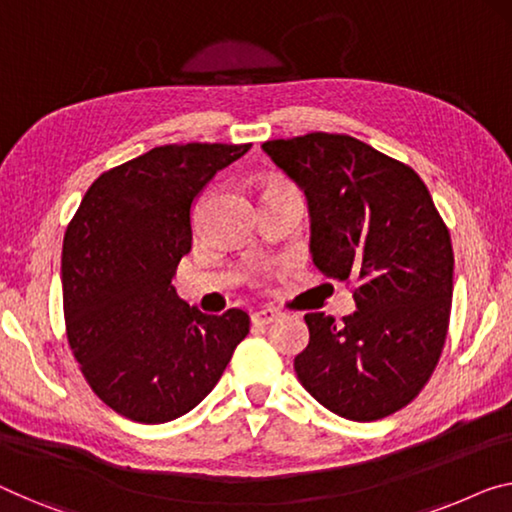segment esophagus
<instances>
[{
    "label": "esophagus",
    "mask_w": 512,
    "mask_h": 512,
    "mask_svg": "<svg viewBox=\"0 0 512 512\" xmlns=\"http://www.w3.org/2000/svg\"><path fill=\"white\" fill-rule=\"evenodd\" d=\"M282 317L280 310H273V308H264V310H257L253 315V322L255 324H273L278 322V319Z\"/></svg>",
    "instance_id": "34e87169"
}]
</instances>
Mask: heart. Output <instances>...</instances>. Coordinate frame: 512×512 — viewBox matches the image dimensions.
I'll use <instances>...</instances> for the list:
<instances>
[{"instance_id": "b5f03b06", "label": "heart", "mask_w": 512, "mask_h": 512, "mask_svg": "<svg viewBox=\"0 0 512 512\" xmlns=\"http://www.w3.org/2000/svg\"><path fill=\"white\" fill-rule=\"evenodd\" d=\"M278 186H282V183H278ZM271 188H276V186H271Z\"/></svg>"}]
</instances>
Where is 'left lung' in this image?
Returning <instances> with one entry per match:
<instances>
[{"mask_svg": "<svg viewBox=\"0 0 512 512\" xmlns=\"http://www.w3.org/2000/svg\"><path fill=\"white\" fill-rule=\"evenodd\" d=\"M303 190L312 262L326 278L356 282L352 315L308 312L310 342L294 358L312 398L368 423L421 393L446 342L453 246L430 190L400 160L356 137L308 133L264 142Z\"/></svg>", "mask_w": 512, "mask_h": 512, "instance_id": "1", "label": "left lung"}]
</instances>
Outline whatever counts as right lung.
I'll return each mask as SVG.
<instances>
[{
    "mask_svg": "<svg viewBox=\"0 0 512 512\" xmlns=\"http://www.w3.org/2000/svg\"><path fill=\"white\" fill-rule=\"evenodd\" d=\"M250 144H165L103 172L68 225L61 287L68 345L91 391L137 423H167L218 384L250 317L177 296L204 186Z\"/></svg>",
    "mask_w": 512,
    "mask_h": 512,
    "instance_id": "obj_1",
    "label": "right lung"
}]
</instances>
